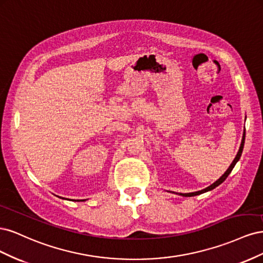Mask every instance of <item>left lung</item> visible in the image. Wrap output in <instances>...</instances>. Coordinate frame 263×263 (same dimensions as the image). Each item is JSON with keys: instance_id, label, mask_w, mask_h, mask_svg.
<instances>
[{"instance_id": "1", "label": "left lung", "mask_w": 263, "mask_h": 263, "mask_svg": "<svg viewBox=\"0 0 263 263\" xmlns=\"http://www.w3.org/2000/svg\"><path fill=\"white\" fill-rule=\"evenodd\" d=\"M245 136H246V132L243 130V134H242V139H241V144H240L239 150H238V153H237V155H236V157H235V159H234V161L232 162V164L229 165V168L226 170V172H225L224 174H222V176H221L217 181H215V182L213 183V184H211L210 186L205 187V189H203V190H201V191H197V192H192V193H174V192H171V191H168V192H170V193H174V194H178V195H181V196L190 197V196H195V195L203 194V193H205V192H209V191L214 190L215 187H217L219 184H221V183L224 182V181L227 179V177L229 176V173L233 171V169H234V166L236 165V163H237L238 161H239V159H240L241 154H242V150H243V145H245Z\"/></svg>"}]
</instances>
